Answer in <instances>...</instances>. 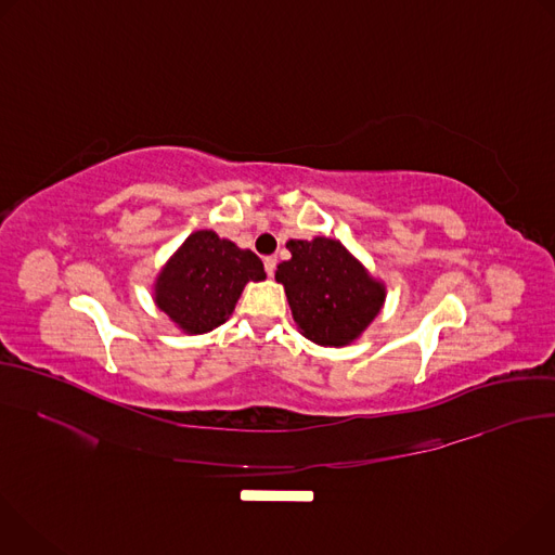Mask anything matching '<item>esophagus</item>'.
<instances>
[{"mask_svg": "<svg viewBox=\"0 0 555 555\" xmlns=\"http://www.w3.org/2000/svg\"><path fill=\"white\" fill-rule=\"evenodd\" d=\"M263 266H266L268 276H272V274L276 272V257H266V259H263Z\"/></svg>", "mask_w": 555, "mask_h": 555, "instance_id": "esophagus-1", "label": "esophagus"}]
</instances>
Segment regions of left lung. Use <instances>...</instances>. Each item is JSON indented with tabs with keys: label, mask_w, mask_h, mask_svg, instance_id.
<instances>
[{
	"label": "left lung",
	"mask_w": 555,
	"mask_h": 555,
	"mask_svg": "<svg viewBox=\"0 0 555 555\" xmlns=\"http://www.w3.org/2000/svg\"><path fill=\"white\" fill-rule=\"evenodd\" d=\"M292 253L276 270L294 321L302 334L325 347L356 340L384 302V285L347 253L340 242L315 236L313 242H287Z\"/></svg>",
	"instance_id": "left-lung-1"
}]
</instances>
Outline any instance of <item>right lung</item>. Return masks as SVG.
Masks as SVG:
<instances>
[{"label": "right lung", "instance_id": "add662e5", "mask_svg": "<svg viewBox=\"0 0 555 555\" xmlns=\"http://www.w3.org/2000/svg\"><path fill=\"white\" fill-rule=\"evenodd\" d=\"M263 279V263L253 250L197 230L157 276L155 302L184 332L206 334L225 323L248 281Z\"/></svg>", "mask_w": 555, "mask_h": 555}]
</instances>
